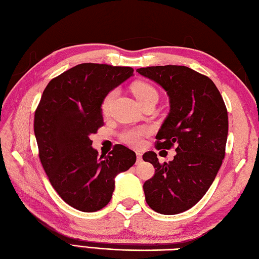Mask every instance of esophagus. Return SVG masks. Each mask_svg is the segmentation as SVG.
Returning a JSON list of instances; mask_svg holds the SVG:
<instances>
[{
	"mask_svg": "<svg viewBox=\"0 0 259 259\" xmlns=\"http://www.w3.org/2000/svg\"><path fill=\"white\" fill-rule=\"evenodd\" d=\"M136 159H138V162H141V161H142V153L141 152H136Z\"/></svg>",
	"mask_w": 259,
	"mask_h": 259,
	"instance_id": "obj_1",
	"label": "esophagus"
}]
</instances>
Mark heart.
<instances>
[{"mask_svg": "<svg viewBox=\"0 0 259 259\" xmlns=\"http://www.w3.org/2000/svg\"><path fill=\"white\" fill-rule=\"evenodd\" d=\"M131 89H132V92H133V95L135 96V98L138 99V101L141 105H143L146 101H150L152 99L158 100V92L155 91V89L152 85H150L149 83H145V82H140V81L135 82V83L132 84ZM117 94H118V91L114 89L106 95L101 104L102 113L108 114L110 106L117 97ZM145 133L146 131L141 127L126 130L120 134V140L131 146H139L141 142H142V136Z\"/></svg>", "mask_w": 259, "mask_h": 259, "instance_id": "heart-1", "label": "heart"}]
</instances>
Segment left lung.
Instances as JSON below:
<instances>
[{"label": "left lung", "mask_w": 259, "mask_h": 259, "mask_svg": "<svg viewBox=\"0 0 259 259\" xmlns=\"http://www.w3.org/2000/svg\"><path fill=\"white\" fill-rule=\"evenodd\" d=\"M136 71L167 91L170 110L155 136L157 149L175 146L177 152L163 164L153 151L143 154L155 168L143 185L145 201L160 214L182 213L206 194L221 167L229 127L227 107L213 81L187 66Z\"/></svg>", "instance_id": "obj_1"}]
</instances>
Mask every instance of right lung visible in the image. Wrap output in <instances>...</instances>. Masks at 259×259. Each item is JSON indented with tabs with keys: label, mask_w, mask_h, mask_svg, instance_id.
<instances>
[{
	"label": "right lung",
	"mask_w": 259,
	"mask_h": 259,
	"mask_svg": "<svg viewBox=\"0 0 259 259\" xmlns=\"http://www.w3.org/2000/svg\"><path fill=\"white\" fill-rule=\"evenodd\" d=\"M128 66L83 63L50 82L36 109L33 131L39 159L54 189L70 206L96 212L109 203L115 177L135 163L121 144L98 155L89 136L104 125L102 100L133 75Z\"/></svg>",
	"instance_id": "add662e5"
}]
</instances>
